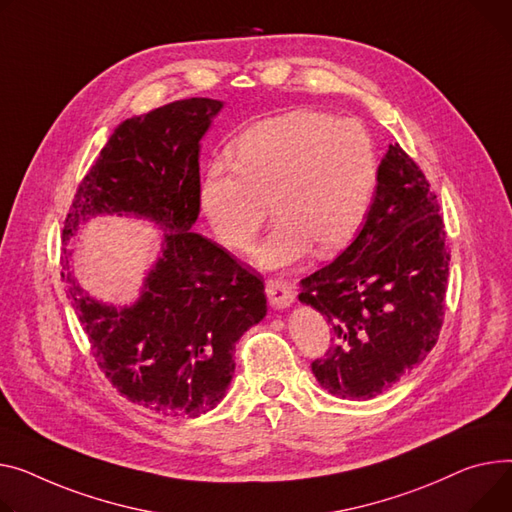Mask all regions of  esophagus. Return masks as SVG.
<instances>
[{"label":"esophagus","instance_id":"obj_1","mask_svg":"<svg viewBox=\"0 0 512 512\" xmlns=\"http://www.w3.org/2000/svg\"><path fill=\"white\" fill-rule=\"evenodd\" d=\"M265 292L269 298V304L274 306L276 311H284L294 302V290L288 282L284 280H267L265 282Z\"/></svg>","mask_w":512,"mask_h":512}]
</instances>
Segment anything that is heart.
<instances>
[{"label": "heart", "mask_w": 512, "mask_h": 512, "mask_svg": "<svg viewBox=\"0 0 512 512\" xmlns=\"http://www.w3.org/2000/svg\"><path fill=\"white\" fill-rule=\"evenodd\" d=\"M377 185V146L360 121L298 109L238 135L234 164L210 162L199 183V206L224 245L245 251L271 201L278 224L255 261L282 269L313 245L319 253L344 249L364 224Z\"/></svg>", "instance_id": "heart-1"}]
</instances>
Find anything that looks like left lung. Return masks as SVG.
I'll return each mask as SVG.
<instances>
[{
	"label": "left lung",
	"instance_id": "left-lung-1",
	"mask_svg": "<svg viewBox=\"0 0 512 512\" xmlns=\"http://www.w3.org/2000/svg\"><path fill=\"white\" fill-rule=\"evenodd\" d=\"M438 201L416 162L389 146L370 212L337 259L300 282L302 304L333 329L319 385L366 401L391 389L434 348L449 278Z\"/></svg>",
	"mask_w": 512,
	"mask_h": 512
}]
</instances>
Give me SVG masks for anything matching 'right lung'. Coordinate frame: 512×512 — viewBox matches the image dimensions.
<instances>
[{
	"mask_svg": "<svg viewBox=\"0 0 512 512\" xmlns=\"http://www.w3.org/2000/svg\"><path fill=\"white\" fill-rule=\"evenodd\" d=\"M224 102L185 98L119 123L82 179L63 226V271L100 370L129 401L162 416L197 418L222 401L234 346L267 313L263 282L191 230L199 216V142ZM98 215L163 230L161 251L131 305L81 288L66 243Z\"/></svg>",
	"mask_w": 512,
	"mask_h": 512,
	"instance_id": "add662e5",
	"label": "right lung"
}]
</instances>
